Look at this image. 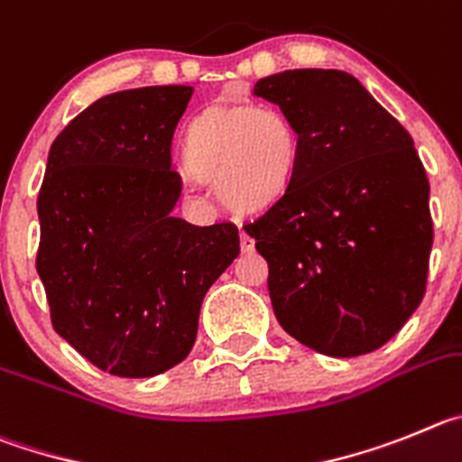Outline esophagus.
<instances>
[{
	"label": "esophagus",
	"instance_id": "1",
	"mask_svg": "<svg viewBox=\"0 0 462 462\" xmlns=\"http://www.w3.org/2000/svg\"><path fill=\"white\" fill-rule=\"evenodd\" d=\"M241 251L244 253L255 251V239H253L251 235H246V232H241Z\"/></svg>",
	"mask_w": 462,
	"mask_h": 462
}]
</instances>
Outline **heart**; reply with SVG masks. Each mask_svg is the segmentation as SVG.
<instances>
[{"label": "heart", "instance_id": "heart-1", "mask_svg": "<svg viewBox=\"0 0 462 462\" xmlns=\"http://www.w3.org/2000/svg\"><path fill=\"white\" fill-rule=\"evenodd\" d=\"M299 156L292 122L272 106L221 103L186 131L184 161L236 211H262L288 190Z\"/></svg>", "mask_w": 462, "mask_h": 462}]
</instances>
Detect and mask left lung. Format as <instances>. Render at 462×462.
<instances>
[{
    "instance_id": "8db88e82",
    "label": "left lung",
    "mask_w": 462,
    "mask_h": 462,
    "mask_svg": "<svg viewBox=\"0 0 462 462\" xmlns=\"http://www.w3.org/2000/svg\"><path fill=\"white\" fill-rule=\"evenodd\" d=\"M253 94L299 135L288 190L244 226L269 264L276 319L319 355H368L426 292L430 186L414 140L345 70H282Z\"/></svg>"
}]
</instances>
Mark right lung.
Returning <instances> with one entry per match:
<instances>
[{
    "label": "right lung",
    "instance_id": "right-lung-1",
    "mask_svg": "<svg viewBox=\"0 0 462 462\" xmlns=\"http://www.w3.org/2000/svg\"><path fill=\"white\" fill-rule=\"evenodd\" d=\"M193 87L98 98L57 135L39 193L36 272L57 334L119 377H153L189 356L207 290L239 255L235 223L172 214L174 128Z\"/></svg>",
    "mask_w": 462,
    "mask_h": 462
}]
</instances>
